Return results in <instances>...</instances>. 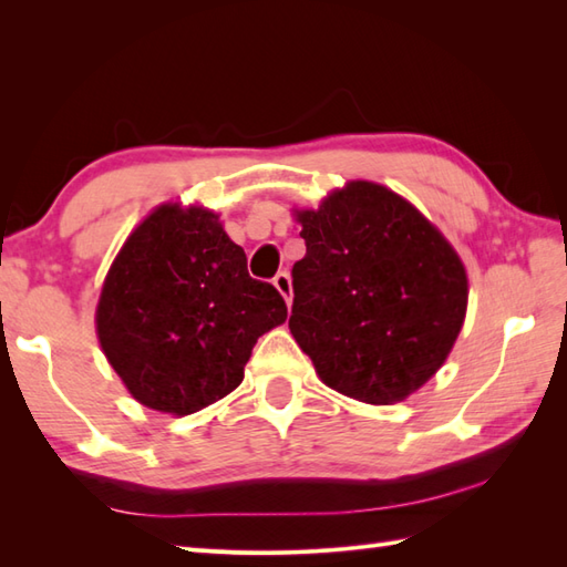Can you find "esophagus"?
<instances>
[{"instance_id":"34e87169","label":"esophagus","mask_w":567,"mask_h":567,"mask_svg":"<svg viewBox=\"0 0 567 567\" xmlns=\"http://www.w3.org/2000/svg\"><path fill=\"white\" fill-rule=\"evenodd\" d=\"M274 286H276V291L281 293V298L286 300V306H291V303H293V284H291V276H288L286 271L276 274V276H274Z\"/></svg>"}]
</instances>
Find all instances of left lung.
I'll return each mask as SVG.
<instances>
[{
	"instance_id": "left-lung-1",
	"label": "left lung",
	"mask_w": 567,
	"mask_h": 567,
	"mask_svg": "<svg viewBox=\"0 0 567 567\" xmlns=\"http://www.w3.org/2000/svg\"><path fill=\"white\" fill-rule=\"evenodd\" d=\"M291 334L318 379L367 405H395L444 367L468 310V274L444 233L383 184L351 179L293 208Z\"/></svg>"
}]
</instances>
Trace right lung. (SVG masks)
I'll use <instances>...</instances> for the list:
<instances>
[{"label": "right lung", "mask_w": 567, "mask_h": 567, "mask_svg": "<svg viewBox=\"0 0 567 567\" xmlns=\"http://www.w3.org/2000/svg\"><path fill=\"white\" fill-rule=\"evenodd\" d=\"M286 316L279 291L247 274L216 210L167 200L111 261L94 324L125 390L184 417L233 393L257 339Z\"/></svg>", "instance_id": "1"}]
</instances>
